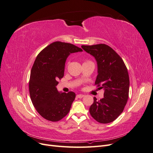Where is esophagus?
Wrapping results in <instances>:
<instances>
[{"label":"esophagus","mask_w":153,"mask_h":153,"mask_svg":"<svg viewBox=\"0 0 153 153\" xmlns=\"http://www.w3.org/2000/svg\"><path fill=\"white\" fill-rule=\"evenodd\" d=\"M84 96V94H78L77 96H76V97L78 98H83V97Z\"/></svg>","instance_id":"1"}]
</instances>
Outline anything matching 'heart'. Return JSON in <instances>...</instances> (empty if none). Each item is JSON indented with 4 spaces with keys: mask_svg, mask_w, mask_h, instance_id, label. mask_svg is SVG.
Masks as SVG:
<instances>
[{
    "mask_svg": "<svg viewBox=\"0 0 153 153\" xmlns=\"http://www.w3.org/2000/svg\"><path fill=\"white\" fill-rule=\"evenodd\" d=\"M86 62H87V61H86Z\"/></svg>",
    "mask_w": 153,
    "mask_h": 153,
    "instance_id": "1",
    "label": "heart"
}]
</instances>
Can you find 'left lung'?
I'll list each match as a JSON object with an SVG mask.
<instances>
[{
    "instance_id": "8db88e82",
    "label": "left lung",
    "mask_w": 153,
    "mask_h": 153,
    "mask_svg": "<svg viewBox=\"0 0 153 153\" xmlns=\"http://www.w3.org/2000/svg\"><path fill=\"white\" fill-rule=\"evenodd\" d=\"M98 63L95 85L103 89L104 98L94 102L89 108L91 116L100 123L115 121L124 110L129 97V79L127 68L115 51L105 44L82 45Z\"/></svg>"
}]
</instances>
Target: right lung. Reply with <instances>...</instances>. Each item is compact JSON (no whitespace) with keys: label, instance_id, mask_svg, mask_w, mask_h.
<instances>
[{"label":"right lung","instance_id":"right-lung-1","mask_svg":"<svg viewBox=\"0 0 153 153\" xmlns=\"http://www.w3.org/2000/svg\"><path fill=\"white\" fill-rule=\"evenodd\" d=\"M82 49L71 43L55 41L41 50L31 69L29 94L32 103L41 117L56 122L70 110L75 93H60L56 86L64 76L65 62L68 55Z\"/></svg>","mask_w":153,"mask_h":153}]
</instances>
